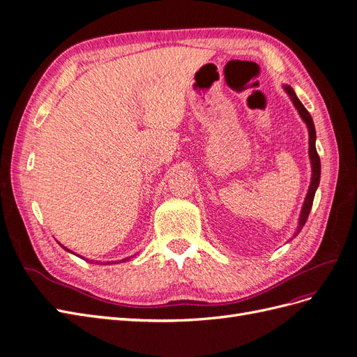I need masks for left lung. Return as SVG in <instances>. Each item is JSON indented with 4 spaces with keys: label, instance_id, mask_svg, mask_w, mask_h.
<instances>
[{
    "label": "left lung",
    "instance_id": "obj_1",
    "mask_svg": "<svg viewBox=\"0 0 357 357\" xmlns=\"http://www.w3.org/2000/svg\"><path fill=\"white\" fill-rule=\"evenodd\" d=\"M283 89L289 95L290 101L294 102L295 109L298 110L302 121L305 122V125L308 128V135H310V138H308V146H310L308 147V156H310V162H311V183H310V188H308V192H307L305 201H304V204H302V210H301L299 222H298V229H296V232L294 235V236H296L301 232L302 226L305 225V222L308 219V214H310L311 207H312V201H314L316 190L319 188V183H320V158H319L317 150H316V128H314V122H312L311 114L307 112L305 107L302 105V102L299 101L295 91L291 89L289 84H283Z\"/></svg>",
    "mask_w": 357,
    "mask_h": 357
}]
</instances>
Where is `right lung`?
I'll use <instances>...</instances> for the list:
<instances>
[{
  "label": "right lung",
  "mask_w": 357,
  "mask_h": 357,
  "mask_svg": "<svg viewBox=\"0 0 357 357\" xmlns=\"http://www.w3.org/2000/svg\"><path fill=\"white\" fill-rule=\"evenodd\" d=\"M61 245H62V244H61ZM62 247H63V245H62ZM63 248H66V250H67V252H70L67 247H63ZM70 253H73V252H70ZM129 259H131V257H126V259H122V261H119V262H126V261H129ZM91 262L93 264V261H91ZM119 262H114V264H119ZM95 264H96V262H95ZM101 264H102V262H101ZM107 264H110V262H107ZM107 264H105V265H107ZM112 264H113V262H112Z\"/></svg>",
  "instance_id": "right-lung-1"
}]
</instances>
